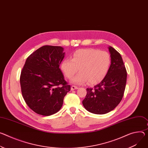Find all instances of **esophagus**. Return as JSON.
Listing matches in <instances>:
<instances>
[{
	"instance_id": "esophagus-1",
	"label": "esophagus",
	"mask_w": 148,
	"mask_h": 148,
	"mask_svg": "<svg viewBox=\"0 0 148 148\" xmlns=\"http://www.w3.org/2000/svg\"><path fill=\"white\" fill-rule=\"evenodd\" d=\"M71 90H74L75 89H78V87L75 86H72L71 87Z\"/></svg>"
}]
</instances>
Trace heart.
Instances as JSON below:
<instances>
[{
    "label": "heart",
    "mask_w": 148,
    "mask_h": 148,
    "mask_svg": "<svg viewBox=\"0 0 148 148\" xmlns=\"http://www.w3.org/2000/svg\"><path fill=\"white\" fill-rule=\"evenodd\" d=\"M111 62L109 53L96 49L87 48L76 51L73 58H65L61 62V69L67 78L73 83L82 84L88 83L95 84L104 78Z\"/></svg>",
    "instance_id": "obj_1"
}]
</instances>
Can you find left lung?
Masks as SVG:
<instances>
[{"label": "left lung", "mask_w": 148, "mask_h": 148, "mask_svg": "<svg viewBox=\"0 0 148 148\" xmlns=\"http://www.w3.org/2000/svg\"><path fill=\"white\" fill-rule=\"evenodd\" d=\"M111 65L102 81L92 88H87L83 101L85 109L94 114H103L113 110L120 103L125 90L127 72L120 53L109 48Z\"/></svg>", "instance_id": "8db88e82"}]
</instances>
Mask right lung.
<instances>
[{"mask_svg":"<svg viewBox=\"0 0 148 148\" xmlns=\"http://www.w3.org/2000/svg\"><path fill=\"white\" fill-rule=\"evenodd\" d=\"M64 54L61 47L44 45L26 60L20 76L22 95L38 114L48 116L58 112L71 90L59 68Z\"/></svg>","mask_w":148,"mask_h":148,"instance_id":"add662e5","label":"right lung"}]
</instances>
